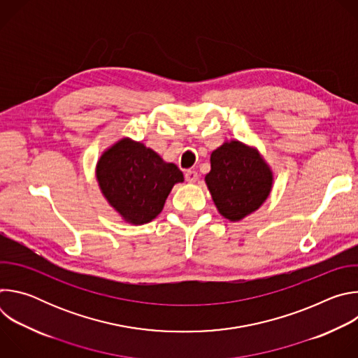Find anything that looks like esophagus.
<instances>
[{"mask_svg":"<svg viewBox=\"0 0 358 358\" xmlns=\"http://www.w3.org/2000/svg\"><path fill=\"white\" fill-rule=\"evenodd\" d=\"M185 180L188 182H195L198 180V173L194 171V170H187L185 171Z\"/></svg>","mask_w":358,"mask_h":358,"instance_id":"esophagus-1","label":"esophagus"}]
</instances>
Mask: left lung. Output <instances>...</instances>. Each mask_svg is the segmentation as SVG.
I'll return each instance as SVG.
<instances>
[{"label": "left lung", "mask_w": 358, "mask_h": 358, "mask_svg": "<svg viewBox=\"0 0 358 358\" xmlns=\"http://www.w3.org/2000/svg\"><path fill=\"white\" fill-rule=\"evenodd\" d=\"M206 182L221 215L239 221L257 211L272 188V173L257 150L224 143L211 155Z\"/></svg>", "instance_id": "left-lung-1"}]
</instances>
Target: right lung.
Masks as SVG:
<instances>
[{
	"label": "right lung",
	"mask_w": 358,
	"mask_h": 358,
	"mask_svg": "<svg viewBox=\"0 0 358 358\" xmlns=\"http://www.w3.org/2000/svg\"><path fill=\"white\" fill-rule=\"evenodd\" d=\"M101 192L110 206L131 224L155 220L176 182L184 176L173 163H164L156 151L123 138L100 157L96 169Z\"/></svg>",
	"instance_id": "right-lung-1"
}]
</instances>
